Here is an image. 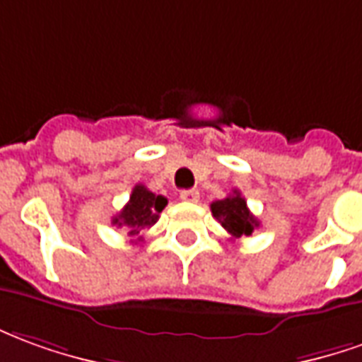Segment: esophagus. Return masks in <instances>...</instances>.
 <instances>
[{
	"label": "esophagus",
	"mask_w": 362,
	"mask_h": 362,
	"mask_svg": "<svg viewBox=\"0 0 362 362\" xmlns=\"http://www.w3.org/2000/svg\"><path fill=\"white\" fill-rule=\"evenodd\" d=\"M181 201L185 202H199V199H201V193L197 191V189H187V191H181Z\"/></svg>",
	"instance_id": "1"
}]
</instances>
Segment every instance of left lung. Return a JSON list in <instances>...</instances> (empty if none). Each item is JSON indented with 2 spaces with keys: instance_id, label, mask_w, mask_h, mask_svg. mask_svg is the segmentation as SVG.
<instances>
[{
  "instance_id": "left-lung-1",
  "label": "left lung",
  "mask_w": 362,
  "mask_h": 362,
  "mask_svg": "<svg viewBox=\"0 0 362 362\" xmlns=\"http://www.w3.org/2000/svg\"><path fill=\"white\" fill-rule=\"evenodd\" d=\"M212 216L216 218L218 222L222 224V228L226 230L232 238H243V235H251L253 230L259 228V220L250 212L247 202L243 199L240 191L216 201L210 204Z\"/></svg>"
}]
</instances>
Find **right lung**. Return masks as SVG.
Segmentation results:
<instances>
[{
    "instance_id": "obj_1",
    "label": "right lung",
    "mask_w": 362,
    "mask_h": 362,
    "mask_svg": "<svg viewBox=\"0 0 362 362\" xmlns=\"http://www.w3.org/2000/svg\"><path fill=\"white\" fill-rule=\"evenodd\" d=\"M165 204H168L165 197L148 191L144 185H136L130 194V201L112 218V224L124 228L128 235H138L142 230L158 222L160 212L165 209Z\"/></svg>"
}]
</instances>
